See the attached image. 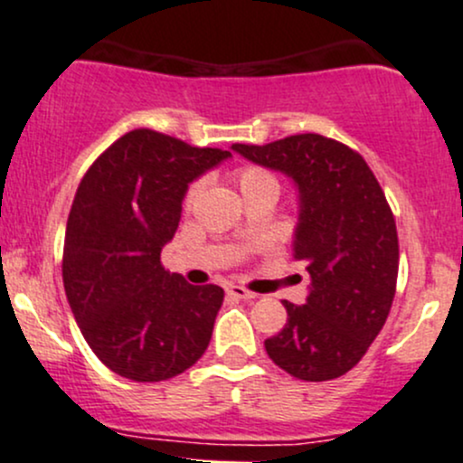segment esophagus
Wrapping results in <instances>:
<instances>
[{"label":"esophagus","mask_w":463,"mask_h":463,"mask_svg":"<svg viewBox=\"0 0 463 463\" xmlns=\"http://www.w3.org/2000/svg\"><path fill=\"white\" fill-rule=\"evenodd\" d=\"M226 293L228 295H232V297H237V299H255V293H250V290H248V288H244V286H235V284H232V286H228V288H226Z\"/></svg>","instance_id":"obj_1"}]
</instances>
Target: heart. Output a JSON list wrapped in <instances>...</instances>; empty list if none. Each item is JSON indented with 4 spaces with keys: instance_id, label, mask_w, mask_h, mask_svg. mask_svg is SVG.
Wrapping results in <instances>:
<instances>
[{
    "instance_id": "obj_1",
    "label": "heart",
    "mask_w": 463,
    "mask_h": 463,
    "mask_svg": "<svg viewBox=\"0 0 463 463\" xmlns=\"http://www.w3.org/2000/svg\"><path fill=\"white\" fill-rule=\"evenodd\" d=\"M232 177H235L237 186L241 188L246 199L257 197V194H279V179H277V175L269 168L257 166V164H246V166L235 168ZM202 179H194L191 186L186 188V194H184V206H194V202L202 194Z\"/></svg>"
}]
</instances>
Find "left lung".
<instances>
[{
	"mask_svg": "<svg viewBox=\"0 0 463 463\" xmlns=\"http://www.w3.org/2000/svg\"><path fill=\"white\" fill-rule=\"evenodd\" d=\"M232 150L281 170L299 188L293 257L310 277L306 304L281 301L286 326L264 346L304 382L346 374L386 324L397 288V226L382 186L357 150L304 133Z\"/></svg>",
	"mask_w": 463,
	"mask_h": 463,
	"instance_id": "obj_1",
	"label": "left lung"
}]
</instances>
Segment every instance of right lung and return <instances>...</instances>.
<instances>
[{"mask_svg":"<svg viewBox=\"0 0 463 463\" xmlns=\"http://www.w3.org/2000/svg\"><path fill=\"white\" fill-rule=\"evenodd\" d=\"M150 128L110 144L80 182L64 237V288L104 366L133 382L191 368L211 342L223 290L191 286L162 266L188 184L222 159Z\"/></svg>","mask_w":463,"mask_h":463,"instance_id":"right-lung-1","label":"right lung"}]
</instances>
